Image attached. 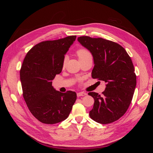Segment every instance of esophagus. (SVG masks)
<instances>
[{
  "instance_id": "34e87169",
  "label": "esophagus",
  "mask_w": 153,
  "mask_h": 153,
  "mask_svg": "<svg viewBox=\"0 0 153 153\" xmlns=\"http://www.w3.org/2000/svg\"><path fill=\"white\" fill-rule=\"evenodd\" d=\"M85 95H87V93H86V92H78V93H77V96L78 97L84 96H85Z\"/></svg>"
}]
</instances>
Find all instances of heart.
<instances>
[{
    "label": "heart",
    "instance_id": "heart-1",
    "mask_svg": "<svg viewBox=\"0 0 153 153\" xmlns=\"http://www.w3.org/2000/svg\"><path fill=\"white\" fill-rule=\"evenodd\" d=\"M76 53H77L78 57H79V59H81V58H82V57H85V56H87V55L90 54L89 52H88V51H87V50L84 49V48H81V49L78 50L77 51ZM66 60H67L66 57L64 58V61H63V62H62V66H63V68H64V67H65V66H66Z\"/></svg>",
    "mask_w": 153,
    "mask_h": 153
}]
</instances>
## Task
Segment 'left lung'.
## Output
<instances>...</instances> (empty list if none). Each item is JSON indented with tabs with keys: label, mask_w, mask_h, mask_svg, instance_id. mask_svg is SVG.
Returning a JSON list of instances; mask_svg holds the SVG:
<instances>
[{
	"label": "left lung",
	"mask_w": 153,
	"mask_h": 153,
	"mask_svg": "<svg viewBox=\"0 0 153 153\" xmlns=\"http://www.w3.org/2000/svg\"><path fill=\"white\" fill-rule=\"evenodd\" d=\"M78 41L93 57L92 77L106 82L101 96L94 92L88 93L94 100L90 117L103 124L117 121L126 113L136 87L131 59L123 47L113 41L89 36L79 37Z\"/></svg>",
	"instance_id": "obj_1"
}]
</instances>
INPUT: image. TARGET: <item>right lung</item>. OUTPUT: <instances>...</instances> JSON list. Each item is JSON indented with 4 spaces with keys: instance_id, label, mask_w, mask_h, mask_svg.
Listing matches in <instances>:
<instances>
[{
    "instance_id": "right-lung-1",
    "label": "right lung",
    "mask_w": 153,
    "mask_h": 153,
    "mask_svg": "<svg viewBox=\"0 0 153 153\" xmlns=\"http://www.w3.org/2000/svg\"><path fill=\"white\" fill-rule=\"evenodd\" d=\"M76 38L41 42L29 51L23 62L20 74L23 96L30 112L43 123L66 119L76 100L75 92L56 91L52 82L62 71L64 55Z\"/></svg>"
}]
</instances>
